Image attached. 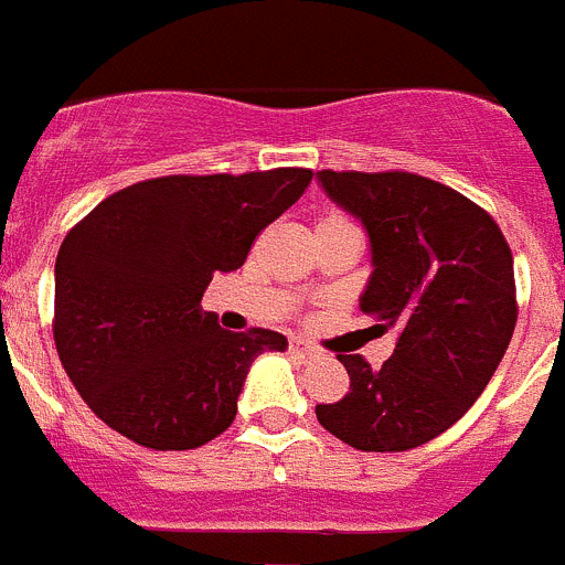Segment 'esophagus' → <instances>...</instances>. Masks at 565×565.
Masks as SVG:
<instances>
[{
  "instance_id": "esophagus-1",
  "label": "esophagus",
  "mask_w": 565,
  "mask_h": 565,
  "mask_svg": "<svg viewBox=\"0 0 565 565\" xmlns=\"http://www.w3.org/2000/svg\"><path fill=\"white\" fill-rule=\"evenodd\" d=\"M288 351H291L294 356L308 359V356H313V353H317V348H313V344H308L306 339H291V342H288Z\"/></svg>"
}]
</instances>
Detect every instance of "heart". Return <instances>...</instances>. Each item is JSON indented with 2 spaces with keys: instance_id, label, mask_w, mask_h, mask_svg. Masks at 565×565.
Returning a JSON list of instances; mask_svg holds the SVG:
<instances>
[{
  "instance_id": "b5f03b06",
  "label": "heart",
  "mask_w": 565,
  "mask_h": 565,
  "mask_svg": "<svg viewBox=\"0 0 565 565\" xmlns=\"http://www.w3.org/2000/svg\"><path fill=\"white\" fill-rule=\"evenodd\" d=\"M344 226H353L348 217H342V214H322L317 221V226H313V232H326V228H344Z\"/></svg>"
}]
</instances>
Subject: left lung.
Returning <instances> with one entry per match:
<instances>
[{
    "label": "left lung",
    "mask_w": 565,
    "mask_h": 565,
    "mask_svg": "<svg viewBox=\"0 0 565 565\" xmlns=\"http://www.w3.org/2000/svg\"><path fill=\"white\" fill-rule=\"evenodd\" d=\"M326 194L371 239L362 313L396 331L373 371L339 356L351 376L342 402L317 404L339 441L404 452L433 441L476 404L515 331V271L498 223L456 189L411 172H317Z\"/></svg>",
    "instance_id": "1"
}]
</instances>
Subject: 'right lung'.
Wrapping results in <instances>:
<instances>
[{
	"label": "right lung",
	"mask_w": 565,
	"mask_h": 565,
	"mask_svg": "<svg viewBox=\"0 0 565 565\" xmlns=\"http://www.w3.org/2000/svg\"><path fill=\"white\" fill-rule=\"evenodd\" d=\"M311 169L169 174L109 194L56 257V351L89 411L149 450L228 430L248 367L277 331H223L201 308L214 274L302 198Z\"/></svg>",
	"instance_id": "1"
}]
</instances>
